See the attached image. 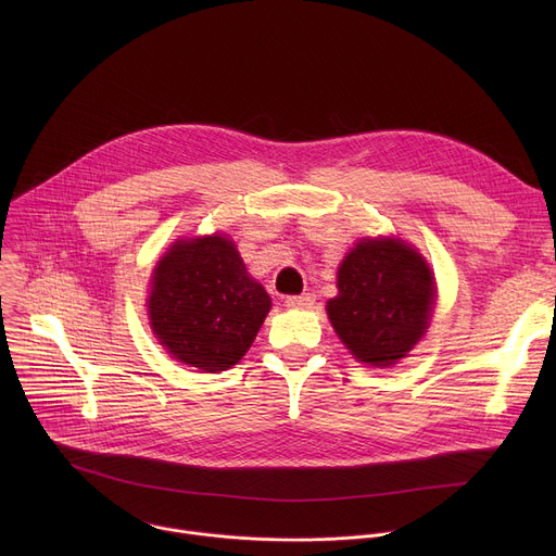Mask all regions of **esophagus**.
<instances>
[{
    "mask_svg": "<svg viewBox=\"0 0 556 556\" xmlns=\"http://www.w3.org/2000/svg\"><path fill=\"white\" fill-rule=\"evenodd\" d=\"M312 303H314V294H312V292L286 296V305H288V307H309Z\"/></svg>",
    "mask_w": 556,
    "mask_h": 556,
    "instance_id": "obj_1",
    "label": "esophagus"
}]
</instances>
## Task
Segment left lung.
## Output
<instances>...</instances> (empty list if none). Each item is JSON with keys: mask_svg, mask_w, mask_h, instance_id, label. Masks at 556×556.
I'll use <instances>...</instances> for the list:
<instances>
[{"mask_svg": "<svg viewBox=\"0 0 556 556\" xmlns=\"http://www.w3.org/2000/svg\"><path fill=\"white\" fill-rule=\"evenodd\" d=\"M328 316L361 363L389 367L420 341L433 307L427 262L401 240H363L339 268Z\"/></svg>", "mask_w": 556, "mask_h": 556, "instance_id": "8db88e82", "label": "left lung"}]
</instances>
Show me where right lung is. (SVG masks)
Listing matches in <instances>:
<instances>
[{
    "instance_id": "right-lung-1",
    "label": "right lung",
    "mask_w": 556,
    "mask_h": 556,
    "mask_svg": "<svg viewBox=\"0 0 556 556\" xmlns=\"http://www.w3.org/2000/svg\"><path fill=\"white\" fill-rule=\"evenodd\" d=\"M149 319L169 354L202 371H222L253 345L270 296L226 237L178 242L157 264Z\"/></svg>"
}]
</instances>
